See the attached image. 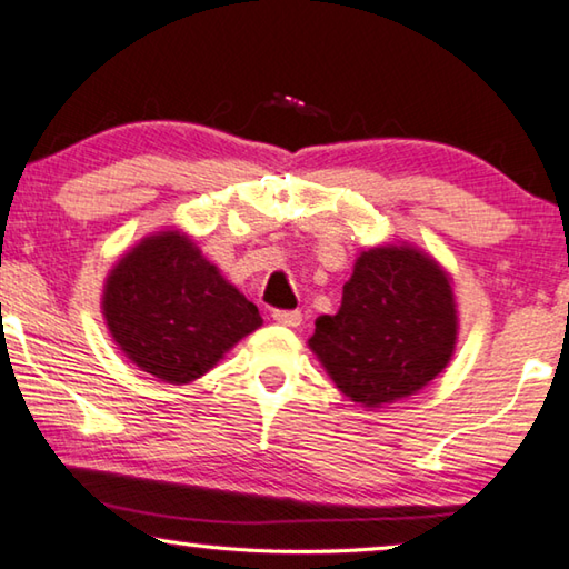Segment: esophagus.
<instances>
[{
    "instance_id": "esophagus-1",
    "label": "esophagus",
    "mask_w": 569,
    "mask_h": 569,
    "mask_svg": "<svg viewBox=\"0 0 569 569\" xmlns=\"http://www.w3.org/2000/svg\"><path fill=\"white\" fill-rule=\"evenodd\" d=\"M273 321L281 323V326H291V329H296V326H301L303 313L301 311H283V308H276Z\"/></svg>"
}]
</instances>
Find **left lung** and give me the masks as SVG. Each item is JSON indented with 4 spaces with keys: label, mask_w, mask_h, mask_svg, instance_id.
Returning <instances> with one entry per match:
<instances>
[{
    "label": "left lung",
    "mask_w": 569,
    "mask_h": 569,
    "mask_svg": "<svg viewBox=\"0 0 569 569\" xmlns=\"http://www.w3.org/2000/svg\"><path fill=\"white\" fill-rule=\"evenodd\" d=\"M457 303L435 258L381 246L356 258L336 316H319L308 346L336 387L361 407L407 399L455 353Z\"/></svg>",
    "instance_id": "1"
}]
</instances>
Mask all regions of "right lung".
Segmentation results:
<instances>
[{"mask_svg":"<svg viewBox=\"0 0 569 569\" xmlns=\"http://www.w3.org/2000/svg\"><path fill=\"white\" fill-rule=\"evenodd\" d=\"M102 313L120 351L166 383L200 379L263 323L180 230L140 240L120 258L104 281Z\"/></svg>","mask_w":569,"mask_h":569,"instance_id":"obj_1","label":"right lung"}]
</instances>
